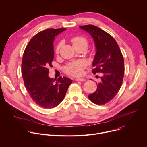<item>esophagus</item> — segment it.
Wrapping results in <instances>:
<instances>
[{"label": "esophagus", "instance_id": "esophagus-1", "mask_svg": "<svg viewBox=\"0 0 147 147\" xmlns=\"http://www.w3.org/2000/svg\"><path fill=\"white\" fill-rule=\"evenodd\" d=\"M75 80L77 81H85L86 80V79L84 78H76Z\"/></svg>", "mask_w": 147, "mask_h": 147}]
</instances>
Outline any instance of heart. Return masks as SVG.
Returning <instances> with one entry per match:
<instances>
[{
  "instance_id": "heart-1",
  "label": "heart",
  "mask_w": 147,
  "mask_h": 147,
  "mask_svg": "<svg viewBox=\"0 0 147 147\" xmlns=\"http://www.w3.org/2000/svg\"><path fill=\"white\" fill-rule=\"evenodd\" d=\"M72 45L76 49L80 48H84L86 49L88 45V40L83 36H76L71 40ZM62 45V43L59 42L56 47L55 52L57 54H59V50ZM86 62L83 60H78L68 63L64 67V72L67 74L74 76H79L82 75L84 69L86 67Z\"/></svg>"
}]
</instances>
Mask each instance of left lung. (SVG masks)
I'll return each instance as SVG.
<instances>
[{
  "mask_svg": "<svg viewBox=\"0 0 147 147\" xmlns=\"http://www.w3.org/2000/svg\"><path fill=\"white\" fill-rule=\"evenodd\" d=\"M92 36L96 48L92 65V73H103L96 90L89 95V100L96 105H105L111 100L119 91L124 74L123 54L117 42L107 32L93 25L79 26Z\"/></svg>",
  "mask_w": 147,
  "mask_h": 147,
  "instance_id": "left-lung-1",
  "label": "left lung"
}]
</instances>
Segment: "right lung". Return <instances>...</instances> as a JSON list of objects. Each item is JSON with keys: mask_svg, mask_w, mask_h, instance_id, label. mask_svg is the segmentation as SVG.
<instances>
[{"mask_svg": "<svg viewBox=\"0 0 147 147\" xmlns=\"http://www.w3.org/2000/svg\"><path fill=\"white\" fill-rule=\"evenodd\" d=\"M65 30L48 28L39 32L30 40L24 51L22 75L25 87L32 100L44 108L58 106L72 82L67 77L59 76L57 80L48 75V68L53 67L55 37Z\"/></svg>", "mask_w": 147, "mask_h": 147, "instance_id": "obj_1", "label": "right lung"}]
</instances>
